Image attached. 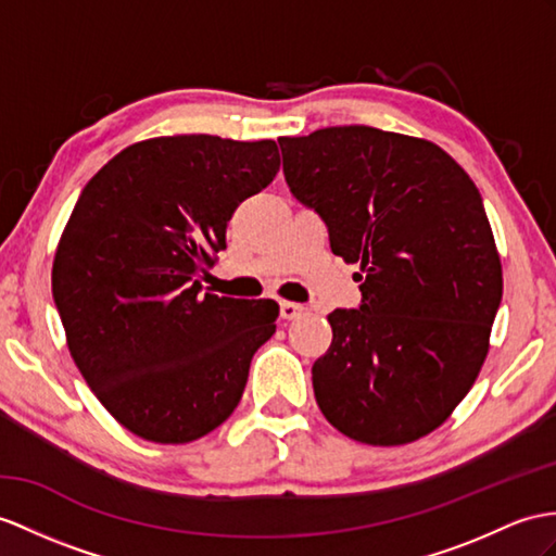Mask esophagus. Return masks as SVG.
<instances>
[{
  "instance_id": "obj_1",
  "label": "esophagus",
  "mask_w": 556,
  "mask_h": 556,
  "mask_svg": "<svg viewBox=\"0 0 556 556\" xmlns=\"http://www.w3.org/2000/svg\"><path fill=\"white\" fill-rule=\"evenodd\" d=\"M302 314H304L302 304H294V302H282L280 304V316L286 320H296Z\"/></svg>"
}]
</instances>
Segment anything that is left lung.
<instances>
[{
  "mask_svg": "<svg viewBox=\"0 0 556 556\" xmlns=\"http://www.w3.org/2000/svg\"><path fill=\"white\" fill-rule=\"evenodd\" d=\"M290 193L361 264V306L328 316L314 363L325 419L349 439L401 445L443 425L489 354L503 266L469 174L437 143L349 125L278 139Z\"/></svg>",
  "mask_w": 556,
  "mask_h": 556,
  "instance_id": "1",
  "label": "left lung"
}]
</instances>
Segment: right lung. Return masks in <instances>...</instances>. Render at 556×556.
<instances>
[{"instance_id":"right-lung-1","label":"right lung","mask_w":556,"mask_h":556,"mask_svg":"<svg viewBox=\"0 0 556 556\" xmlns=\"http://www.w3.org/2000/svg\"><path fill=\"white\" fill-rule=\"evenodd\" d=\"M280 169L276 141L184 134L134 143L79 193L51 270L67 349L122 427L155 443L236 410L278 304L200 294L226 224Z\"/></svg>"}]
</instances>
